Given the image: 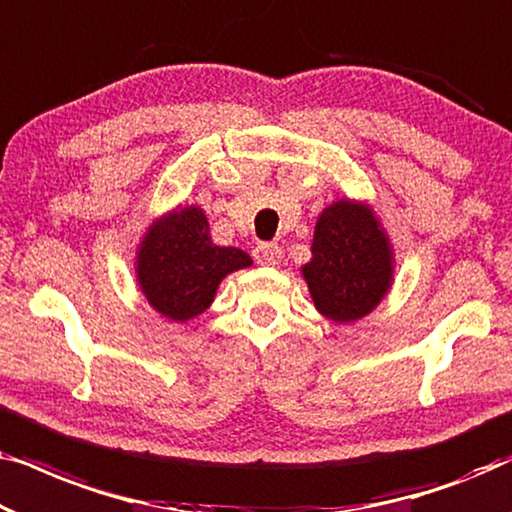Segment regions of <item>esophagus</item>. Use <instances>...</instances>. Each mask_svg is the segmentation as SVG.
Wrapping results in <instances>:
<instances>
[{"mask_svg": "<svg viewBox=\"0 0 512 512\" xmlns=\"http://www.w3.org/2000/svg\"><path fill=\"white\" fill-rule=\"evenodd\" d=\"M254 258L261 265H268V268H275V265L282 263V247L272 242H261L254 249Z\"/></svg>", "mask_w": 512, "mask_h": 512, "instance_id": "obj_1", "label": "esophagus"}]
</instances>
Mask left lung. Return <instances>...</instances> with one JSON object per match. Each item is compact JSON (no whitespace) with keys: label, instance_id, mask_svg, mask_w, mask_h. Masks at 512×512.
<instances>
[{"label":"left lung","instance_id":"8db88e82","mask_svg":"<svg viewBox=\"0 0 512 512\" xmlns=\"http://www.w3.org/2000/svg\"><path fill=\"white\" fill-rule=\"evenodd\" d=\"M303 279L314 307L335 324H352L382 303L394 284V249L373 207L342 198L319 214Z\"/></svg>","mask_w":512,"mask_h":512}]
</instances>
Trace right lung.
<instances>
[{
  "label": "right lung",
  "mask_w": 512,
  "mask_h": 512,
  "mask_svg": "<svg viewBox=\"0 0 512 512\" xmlns=\"http://www.w3.org/2000/svg\"><path fill=\"white\" fill-rule=\"evenodd\" d=\"M249 265L247 251L214 244L205 212L186 205L151 223L137 247L135 275L153 310L186 324L214 303L223 277Z\"/></svg>",
  "instance_id": "1"
}]
</instances>
